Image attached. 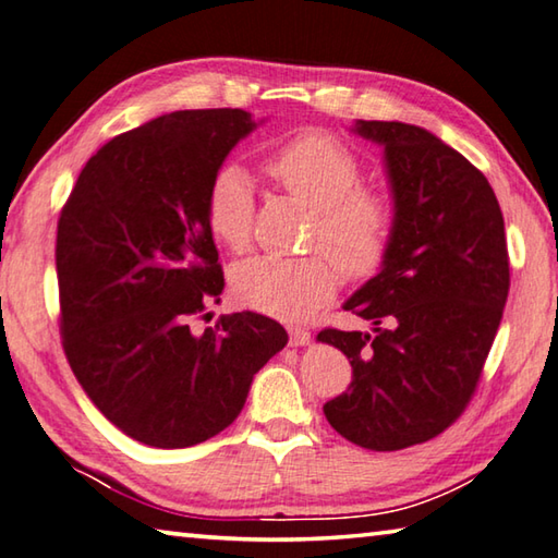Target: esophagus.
Instances as JSON below:
<instances>
[{
	"instance_id": "esophagus-1",
	"label": "esophagus",
	"mask_w": 558,
	"mask_h": 558,
	"mask_svg": "<svg viewBox=\"0 0 558 558\" xmlns=\"http://www.w3.org/2000/svg\"><path fill=\"white\" fill-rule=\"evenodd\" d=\"M288 331H290L292 347H307L310 339H312V333L305 327H290Z\"/></svg>"
}]
</instances>
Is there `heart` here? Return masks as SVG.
Segmentation results:
<instances>
[{
  "mask_svg": "<svg viewBox=\"0 0 558 558\" xmlns=\"http://www.w3.org/2000/svg\"><path fill=\"white\" fill-rule=\"evenodd\" d=\"M270 175L314 209L305 258L256 256L231 270V292L244 307L300 319L337 295L343 271L366 278L388 256L395 205L388 192L361 182V160L324 131H305L268 160ZM207 227L219 244L241 253L253 234V187L244 168H219L205 199Z\"/></svg>",
  "mask_w": 558,
  "mask_h": 558,
  "instance_id": "obj_1",
  "label": "heart"
}]
</instances>
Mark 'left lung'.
Instances as JSON below:
<instances>
[{"label": "left lung", "instance_id": "left-lung-1", "mask_svg": "<svg viewBox=\"0 0 558 558\" xmlns=\"http://www.w3.org/2000/svg\"><path fill=\"white\" fill-rule=\"evenodd\" d=\"M356 131L385 148L395 231L383 270L343 305L373 333H317L353 371L324 414L356 447L398 451L439 437L469 408L508 302V241L488 178L459 150L402 121H356Z\"/></svg>", "mask_w": 558, "mask_h": 558}]
</instances>
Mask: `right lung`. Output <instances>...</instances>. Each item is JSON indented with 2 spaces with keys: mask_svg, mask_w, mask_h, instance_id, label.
Masks as SVG:
<instances>
[{
  "mask_svg": "<svg viewBox=\"0 0 558 558\" xmlns=\"http://www.w3.org/2000/svg\"><path fill=\"white\" fill-rule=\"evenodd\" d=\"M253 126L244 109L158 117L99 148L60 209L65 359L95 408L148 447L185 449L227 429L253 376L288 343L256 312L190 329L225 290L209 182Z\"/></svg>",
  "mask_w": 558,
  "mask_h": 558,
  "instance_id": "add662e5",
  "label": "right lung"
}]
</instances>
